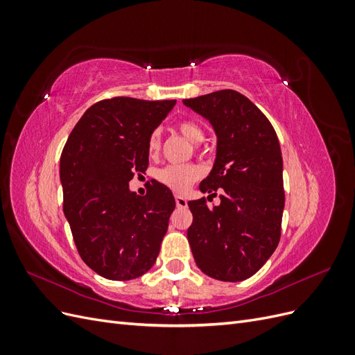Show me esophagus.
Listing matches in <instances>:
<instances>
[{"instance_id": "34e87169", "label": "esophagus", "mask_w": 355, "mask_h": 355, "mask_svg": "<svg viewBox=\"0 0 355 355\" xmlns=\"http://www.w3.org/2000/svg\"><path fill=\"white\" fill-rule=\"evenodd\" d=\"M175 200H176V206H178V207H187V206H188V201H187V198H184V197L176 196Z\"/></svg>"}]
</instances>
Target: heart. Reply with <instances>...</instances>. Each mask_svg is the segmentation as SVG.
<instances>
[{
	"instance_id": "heart-1",
	"label": "heart",
	"mask_w": 355,
	"mask_h": 355,
	"mask_svg": "<svg viewBox=\"0 0 355 355\" xmlns=\"http://www.w3.org/2000/svg\"><path fill=\"white\" fill-rule=\"evenodd\" d=\"M179 133L191 144H200L204 139V130L194 121H180L178 124ZM161 148L159 132H154L148 139V153L153 157L158 154ZM201 176V168L197 164H168L155 171V178L171 191L184 192Z\"/></svg>"
}]
</instances>
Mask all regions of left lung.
<instances>
[{
    "label": "left lung",
    "instance_id": "1",
    "mask_svg": "<svg viewBox=\"0 0 355 355\" xmlns=\"http://www.w3.org/2000/svg\"><path fill=\"white\" fill-rule=\"evenodd\" d=\"M184 105L206 118L216 133V159L200 189L210 196L220 192V204L213 209L204 198L188 202L194 218L188 228L191 250L206 275L243 282L261 270L280 241V142L261 110L235 90L184 99Z\"/></svg>",
    "mask_w": 355,
    "mask_h": 355
}]
</instances>
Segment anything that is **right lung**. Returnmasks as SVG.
Returning <instances> with one entry per match:
<instances>
[{
	"mask_svg": "<svg viewBox=\"0 0 355 355\" xmlns=\"http://www.w3.org/2000/svg\"><path fill=\"white\" fill-rule=\"evenodd\" d=\"M175 105L101 101L84 112L62 151L63 213L81 259L108 280H133L157 261L175 197L155 179L144 197L128 182L145 173L148 139Z\"/></svg>",
	"mask_w": 355,
	"mask_h": 355,
	"instance_id": "right-lung-1",
	"label": "right lung"
}]
</instances>
